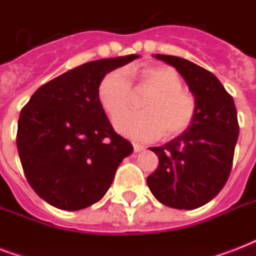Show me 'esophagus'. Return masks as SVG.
Listing matches in <instances>:
<instances>
[{"label":"esophagus","mask_w":256,"mask_h":256,"mask_svg":"<svg viewBox=\"0 0 256 256\" xmlns=\"http://www.w3.org/2000/svg\"><path fill=\"white\" fill-rule=\"evenodd\" d=\"M132 148H134V152H144V148H146L144 144H132Z\"/></svg>","instance_id":"obj_1"}]
</instances>
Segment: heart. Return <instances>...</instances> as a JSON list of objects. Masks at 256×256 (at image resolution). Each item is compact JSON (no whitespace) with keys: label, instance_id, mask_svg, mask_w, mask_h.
I'll return each mask as SVG.
<instances>
[{"label":"heart","instance_id":"heart-1","mask_svg":"<svg viewBox=\"0 0 256 256\" xmlns=\"http://www.w3.org/2000/svg\"><path fill=\"white\" fill-rule=\"evenodd\" d=\"M148 94L142 108L144 112L122 113L131 103L134 92ZM100 106L114 118V128L122 136L136 140H156L160 136L174 138L186 132L194 120L196 102L182 88L176 70L170 66L128 68L126 73L112 70L98 86Z\"/></svg>","mask_w":256,"mask_h":256}]
</instances>
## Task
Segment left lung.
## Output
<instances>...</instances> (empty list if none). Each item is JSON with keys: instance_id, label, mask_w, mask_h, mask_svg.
<instances>
[{"instance_id": "8db88e82", "label": "left lung", "mask_w": 256, "mask_h": 256, "mask_svg": "<svg viewBox=\"0 0 256 256\" xmlns=\"http://www.w3.org/2000/svg\"><path fill=\"white\" fill-rule=\"evenodd\" d=\"M174 66L196 102L186 132L160 148H150L160 164L148 186L162 204L194 210L215 198L230 175L239 124L232 96L208 70L184 58L156 54Z\"/></svg>"}]
</instances>
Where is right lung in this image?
Returning <instances> with one entry per match:
<instances>
[{"label":"right lung","mask_w":256,"mask_h":256,"mask_svg":"<svg viewBox=\"0 0 256 256\" xmlns=\"http://www.w3.org/2000/svg\"><path fill=\"white\" fill-rule=\"evenodd\" d=\"M138 54L88 62L34 92L18 120L28 182L44 200L76 211L104 198L132 144L118 136L98 100L102 78Z\"/></svg>","instance_id":"add662e5"}]
</instances>
